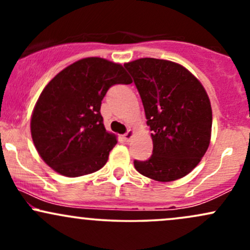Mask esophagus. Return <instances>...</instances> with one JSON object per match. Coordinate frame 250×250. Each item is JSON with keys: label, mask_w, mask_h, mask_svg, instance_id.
Listing matches in <instances>:
<instances>
[{"label": "esophagus", "mask_w": 250, "mask_h": 250, "mask_svg": "<svg viewBox=\"0 0 250 250\" xmlns=\"http://www.w3.org/2000/svg\"><path fill=\"white\" fill-rule=\"evenodd\" d=\"M133 136H134V130H131V129H129L127 133L123 135V140H125V142H129L131 139H133Z\"/></svg>", "instance_id": "34e87169"}]
</instances>
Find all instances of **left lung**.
<instances>
[{
    "instance_id": "1",
    "label": "left lung",
    "mask_w": 250,
    "mask_h": 250,
    "mask_svg": "<svg viewBox=\"0 0 250 250\" xmlns=\"http://www.w3.org/2000/svg\"><path fill=\"white\" fill-rule=\"evenodd\" d=\"M141 96L147 125L153 131V155L135 160V169L160 182L179 180L199 165L210 143L213 114L199 80L167 60L125 63Z\"/></svg>"
}]
</instances>
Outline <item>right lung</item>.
Masks as SVG:
<instances>
[{
    "instance_id": "right-lung-1",
    "label": "right lung",
    "mask_w": 250,
    "mask_h": 250,
    "mask_svg": "<svg viewBox=\"0 0 250 250\" xmlns=\"http://www.w3.org/2000/svg\"><path fill=\"white\" fill-rule=\"evenodd\" d=\"M129 83L121 64L101 57L82 59L60 71L31 115V137L43 161L68 177L101 169L117 143L103 125L102 100L111 85Z\"/></svg>"
}]
</instances>
